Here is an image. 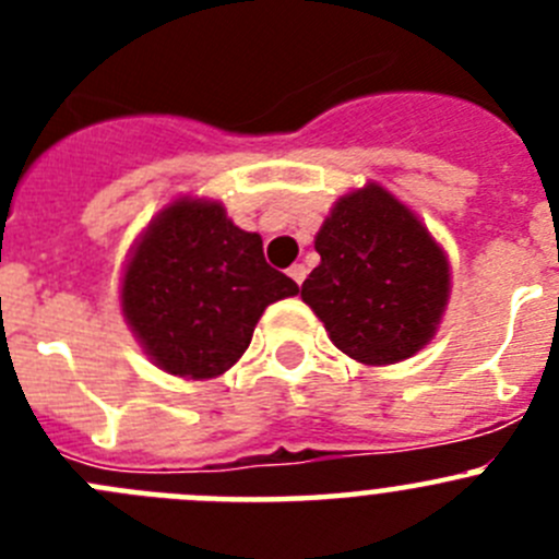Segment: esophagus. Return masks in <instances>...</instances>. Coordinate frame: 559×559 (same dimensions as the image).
Masks as SVG:
<instances>
[{
    "mask_svg": "<svg viewBox=\"0 0 559 559\" xmlns=\"http://www.w3.org/2000/svg\"><path fill=\"white\" fill-rule=\"evenodd\" d=\"M288 276H290V280H294L296 285H302V283H305V276H308V269H305L302 263H294V265H290V269H288Z\"/></svg>",
    "mask_w": 559,
    "mask_h": 559,
    "instance_id": "34e87169",
    "label": "esophagus"
}]
</instances>
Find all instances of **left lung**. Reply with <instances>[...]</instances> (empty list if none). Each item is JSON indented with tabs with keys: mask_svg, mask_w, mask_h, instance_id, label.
<instances>
[{
	"mask_svg": "<svg viewBox=\"0 0 559 559\" xmlns=\"http://www.w3.org/2000/svg\"><path fill=\"white\" fill-rule=\"evenodd\" d=\"M322 263L302 299L341 353L397 364L426 347L448 305V260L428 229L383 187L344 195L316 235Z\"/></svg>",
	"mask_w": 559,
	"mask_h": 559,
	"instance_id": "8db88e82",
	"label": "left lung"
}]
</instances>
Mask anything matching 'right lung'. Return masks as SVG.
Listing matches in <instances>:
<instances>
[{
  "label": "right lung",
  "mask_w": 559,
  "mask_h": 559,
  "mask_svg": "<svg viewBox=\"0 0 559 559\" xmlns=\"http://www.w3.org/2000/svg\"><path fill=\"white\" fill-rule=\"evenodd\" d=\"M299 285L263 257L215 201H176L145 231L122 280V313L147 355L179 378H218L254 324Z\"/></svg>",
  "instance_id": "add662e5"
}]
</instances>
